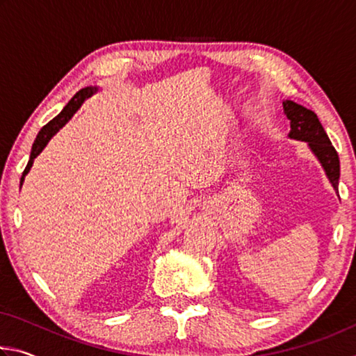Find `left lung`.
Segmentation results:
<instances>
[{"label": "left lung", "mask_w": 356, "mask_h": 356, "mask_svg": "<svg viewBox=\"0 0 356 356\" xmlns=\"http://www.w3.org/2000/svg\"><path fill=\"white\" fill-rule=\"evenodd\" d=\"M286 118L291 120L289 138L297 141H305L318 163L323 168L325 176L328 177L331 186L337 193L339 185V156L331 144L328 135L325 134L321 120L314 111L295 104L292 100H282Z\"/></svg>", "instance_id": "8db88e82"}]
</instances>
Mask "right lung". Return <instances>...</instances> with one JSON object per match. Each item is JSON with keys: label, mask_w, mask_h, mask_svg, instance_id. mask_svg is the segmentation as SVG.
Returning a JSON list of instances; mask_svg holds the SVG:
<instances>
[{"label": "right lung", "mask_w": 356, "mask_h": 356, "mask_svg": "<svg viewBox=\"0 0 356 356\" xmlns=\"http://www.w3.org/2000/svg\"><path fill=\"white\" fill-rule=\"evenodd\" d=\"M99 91L97 86H88V88H83L78 91L74 97H72L69 100V104L65 105L63 108V111L58 114V116L55 119H51L50 122H48L47 125H44V127L40 129V131L38 134V136H35L34 140V144H33V149H31V155H29V161L28 165L25 168V171H23L22 174V179H20V188L23 182H25V177L26 174L29 172V170H31V166L34 163V159L38 156L42 150L45 149V146L48 144V141L51 140L53 136H55L59 130H61L65 124L69 122V120L72 119V116L78 111V108H80L83 105V102L91 97V95H94L95 92Z\"/></svg>", "instance_id": "1"}]
</instances>
